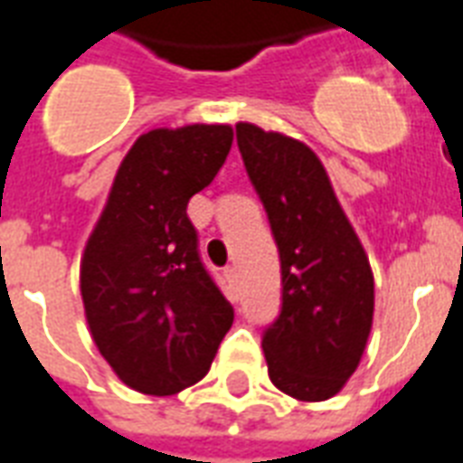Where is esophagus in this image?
<instances>
[{"mask_svg":"<svg viewBox=\"0 0 463 463\" xmlns=\"http://www.w3.org/2000/svg\"><path fill=\"white\" fill-rule=\"evenodd\" d=\"M224 278H227V282L234 288L236 282H239V275H236V268L234 265H229V268H224Z\"/></svg>","mask_w":463,"mask_h":463,"instance_id":"esophagus-1","label":"esophagus"}]
</instances>
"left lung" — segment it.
Segmentation results:
<instances>
[{
  "instance_id": "left-lung-1",
  "label": "left lung",
  "mask_w": 463,
  "mask_h": 463,
  "mask_svg": "<svg viewBox=\"0 0 463 463\" xmlns=\"http://www.w3.org/2000/svg\"><path fill=\"white\" fill-rule=\"evenodd\" d=\"M243 166L280 250L282 309L263 333L270 382L326 401L353 377L374 317V275L324 164L309 146L236 125Z\"/></svg>"
}]
</instances>
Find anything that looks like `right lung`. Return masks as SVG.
Returning <instances> with one entry per match:
<instances>
[{"instance_id":"add662e5","label":"right lung","mask_w":463,"mask_h":463,"mask_svg":"<svg viewBox=\"0 0 463 463\" xmlns=\"http://www.w3.org/2000/svg\"><path fill=\"white\" fill-rule=\"evenodd\" d=\"M232 139L229 125L139 135L86 241V324L118 379L139 393L174 396L198 384L234 321L185 213L227 161Z\"/></svg>"}]
</instances>
